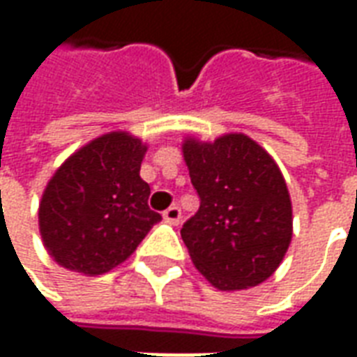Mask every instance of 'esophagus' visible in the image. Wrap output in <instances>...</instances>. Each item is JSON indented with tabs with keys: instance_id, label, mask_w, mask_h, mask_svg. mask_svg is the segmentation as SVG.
<instances>
[{
	"instance_id": "34e87169",
	"label": "esophagus",
	"mask_w": 357,
	"mask_h": 357,
	"mask_svg": "<svg viewBox=\"0 0 357 357\" xmlns=\"http://www.w3.org/2000/svg\"><path fill=\"white\" fill-rule=\"evenodd\" d=\"M181 220V210L178 206H170V208L164 212V222L170 225H178Z\"/></svg>"
}]
</instances>
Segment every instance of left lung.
<instances>
[{
  "label": "left lung",
  "instance_id": "1",
  "mask_svg": "<svg viewBox=\"0 0 357 357\" xmlns=\"http://www.w3.org/2000/svg\"><path fill=\"white\" fill-rule=\"evenodd\" d=\"M183 160L201 206L181 227L195 268L218 291L264 283L292 239V202L273 156L245 133L187 135Z\"/></svg>",
  "mask_w": 357,
  "mask_h": 357
}]
</instances>
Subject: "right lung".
I'll list each match as a JSON object with an SVG mask.
<instances>
[{"label":"right lung","mask_w":357,"mask_h":357,"mask_svg":"<svg viewBox=\"0 0 357 357\" xmlns=\"http://www.w3.org/2000/svg\"><path fill=\"white\" fill-rule=\"evenodd\" d=\"M147 143L130 132L95 137L66 158L43 189L38 225L63 268L102 275L126 262L160 220L139 176Z\"/></svg>","instance_id":"right-lung-1"}]
</instances>
